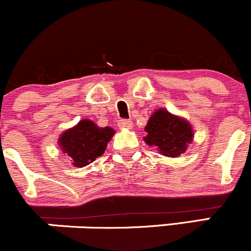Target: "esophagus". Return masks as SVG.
I'll use <instances>...</instances> for the list:
<instances>
[{"mask_svg":"<svg viewBox=\"0 0 251 251\" xmlns=\"http://www.w3.org/2000/svg\"><path fill=\"white\" fill-rule=\"evenodd\" d=\"M118 126L122 129H130L133 126V122L129 120H120L118 121Z\"/></svg>","mask_w":251,"mask_h":251,"instance_id":"esophagus-1","label":"esophagus"}]
</instances>
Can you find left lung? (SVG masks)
Here are the masks:
<instances>
[{"mask_svg": "<svg viewBox=\"0 0 251 251\" xmlns=\"http://www.w3.org/2000/svg\"><path fill=\"white\" fill-rule=\"evenodd\" d=\"M148 135L144 138L149 146H155L158 152L167 157L184 153L193 141V129L184 118L172 115L165 108L152 113L145 126Z\"/></svg>", "mask_w": 251, "mask_h": 251, "instance_id": "8db88e82", "label": "left lung"}]
</instances>
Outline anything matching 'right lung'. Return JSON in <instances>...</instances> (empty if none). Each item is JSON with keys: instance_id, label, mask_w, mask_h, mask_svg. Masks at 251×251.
<instances>
[{"instance_id": "1", "label": "right lung", "mask_w": 251, "mask_h": 251, "mask_svg": "<svg viewBox=\"0 0 251 251\" xmlns=\"http://www.w3.org/2000/svg\"><path fill=\"white\" fill-rule=\"evenodd\" d=\"M113 134L115 130L110 126L102 128L93 121L83 120L59 136L58 145L73 166L84 167L105 152Z\"/></svg>"}]
</instances>
